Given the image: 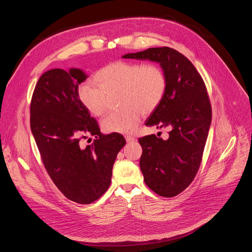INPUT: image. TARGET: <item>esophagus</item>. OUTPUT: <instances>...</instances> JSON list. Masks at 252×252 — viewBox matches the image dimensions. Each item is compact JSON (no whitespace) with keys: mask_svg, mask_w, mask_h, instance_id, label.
I'll list each match as a JSON object with an SVG mask.
<instances>
[{"mask_svg":"<svg viewBox=\"0 0 252 252\" xmlns=\"http://www.w3.org/2000/svg\"><path fill=\"white\" fill-rule=\"evenodd\" d=\"M126 140L127 143H131V142L135 141V138L133 136H131V135H126Z\"/></svg>","mask_w":252,"mask_h":252,"instance_id":"34e87169","label":"esophagus"}]
</instances>
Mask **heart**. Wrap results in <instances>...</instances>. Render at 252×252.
I'll use <instances>...</instances> for the list:
<instances>
[{
  "label": "heart",
  "mask_w": 252,
  "mask_h": 252,
  "mask_svg": "<svg viewBox=\"0 0 252 252\" xmlns=\"http://www.w3.org/2000/svg\"><path fill=\"white\" fill-rule=\"evenodd\" d=\"M93 83L86 82L78 89V97L86 110L94 116H102L106 110L107 95L119 92L122 107L109 113L101 122L109 132H129L135 128L142 112L150 114L161 103L167 77L161 66L140 62H115L99 70Z\"/></svg>",
  "instance_id": "heart-1"
}]
</instances>
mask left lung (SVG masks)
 <instances>
[{"label":"left lung","instance_id":"left-lung-1","mask_svg":"<svg viewBox=\"0 0 252 252\" xmlns=\"http://www.w3.org/2000/svg\"><path fill=\"white\" fill-rule=\"evenodd\" d=\"M123 58L157 62L166 74L164 97L145 125L167 127L169 136L139 138L140 168L146 185L157 194L178 195L195 178L212 123L205 83L192 63L173 48H149Z\"/></svg>","mask_w":252,"mask_h":252}]
</instances>
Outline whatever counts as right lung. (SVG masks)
I'll list each match as a JSON object with an SVG mask.
<instances>
[{"instance_id":"right-lung-1","label":"right lung","mask_w":252,"mask_h":252,"mask_svg":"<svg viewBox=\"0 0 252 252\" xmlns=\"http://www.w3.org/2000/svg\"><path fill=\"white\" fill-rule=\"evenodd\" d=\"M88 78L83 70L54 68L44 72L34 88L31 130L44 167L67 199L91 204L111 184L117 155L126 145L120 133L102 134L78 97V85ZM95 137L86 147L81 142Z\"/></svg>"}]
</instances>
